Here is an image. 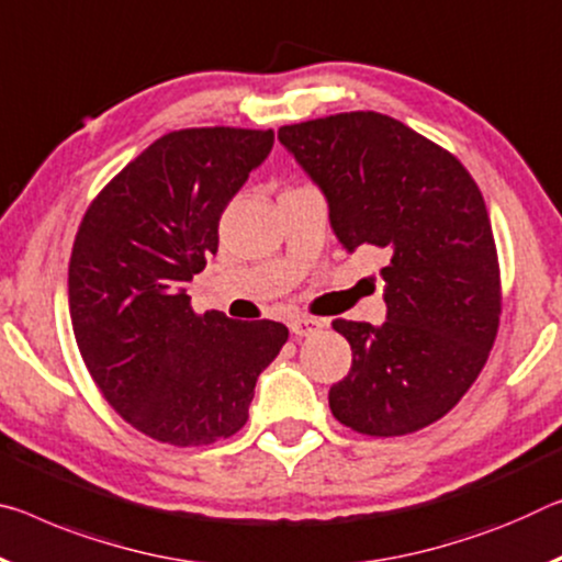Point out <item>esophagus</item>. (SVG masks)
<instances>
[{
  "instance_id": "esophagus-1",
  "label": "esophagus",
  "mask_w": 562,
  "mask_h": 562,
  "mask_svg": "<svg viewBox=\"0 0 562 562\" xmlns=\"http://www.w3.org/2000/svg\"><path fill=\"white\" fill-rule=\"evenodd\" d=\"M323 327H325V319H317V317L297 315V317L290 319L292 335H297V337H310V335H315L317 329H323Z\"/></svg>"
}]
</instances>
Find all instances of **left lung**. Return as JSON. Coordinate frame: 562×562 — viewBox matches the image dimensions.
Segmentation results:
<instances>
[{
	"mask_svg": "<svg viewBox=\"0 0 562 562\" xmlns=\"http://www.w3.org/2000/svg\"><path fill=\"white\" fill-rule=\"evenodd\" d=\"M278 139L323 192L347 252L387 255L385 323H333L352 347V368L329 387V409L375 438L440 420L480 375L501 323V270L475 180L378 112L290 124Z\"/></svg>",
	"mask_w": 562,
	"mask_h": 562,
	"instance_id": "1",
	"label": "left lung"
}]
</instances>
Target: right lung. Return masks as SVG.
<instances>
[{
    "instance_id": "right-lung-1",
    "label": "right lung",
    "mask_w": 562,
    "mask_h": 562,
    "mask_svg": "<svg viewBox=\"0 0 562 562\" xmlns=\"http://www.w3.org/2000/svg\"><path fill=\"white\" fill-rule=\"evenodd\" d=\"M272 145V130L169 132L104 187L79 225L69 260L79 352L106 403L159 442L235 435L257 378L288 342L280 323L194 315L187 295L217 252L222 212Z\"/></svg>"
}]
</instances>
